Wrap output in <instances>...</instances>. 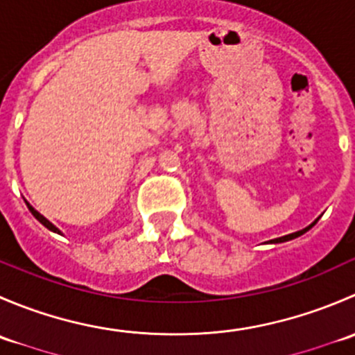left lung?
Returning a JSON list of instances; mask_svg holds the SVG:
<instances>
[{
  "instance_id": "obj_1",
  "label": "left lung",
  "mask_w": 355,
  "mask_h": 355,
  "mask_svg": "<svg viewBox=\"0 0 355 355\" xmlns=\"http://www.w3.org/2000/svg\"><path fill=\"white\" fill-rule=\"evenodd\" d=\"M316 221H318V220H316ZM316 221H314V223H316ZM314 223H311L309 227L302 228V230H299V232H293V234H290V235H285V237L275 239V241H271V244H280V242H287V241H292V239H297V237H300V235H304V234H306L307 230H311V228L314 227Z\"/></svg>"
}]
</instances>
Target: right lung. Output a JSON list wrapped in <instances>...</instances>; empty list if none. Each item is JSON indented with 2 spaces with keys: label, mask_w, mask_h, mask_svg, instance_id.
Returning a JSON list of instances; mask_svg holds the SVG:
<instances>
[{
  "label": "right lung",
  "mask_w": 355,
  "mask_h": 355,
  "mask_svg": "<svg viewBox=\"0 0 355 355\" xmlns=\"http://www.w3.org/2000/svg\"><path fill=\"white\" fill-rule=\"evenodd\" d=\"M25 202H27V200H25ZM27 207H28V211H31V213H32V214H34V216H35V220H39V221H41V223H42V225H44V227H46V228H48V230L55 232V234H62V232H60V230H58V228H56V227H55V225H53V223H51V221H49V220H46V218H44V216H42V214H41V213H37V211H35V209H34V207H32V206H31V204H28V202H27Z\"/></svg>",
  "instance_id": "obj_1"
}]
</instances>
